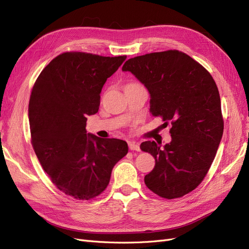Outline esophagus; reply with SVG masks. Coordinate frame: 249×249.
<instances>
[{
	"mask_svg": "<svg viewBox=\"0 0 249 249\" xmlns=\"http://www.w3.org/2000/svg\"><path fill=\"white\" fill-rule=\"evenodd\" d=\"M128 146H129V149L132 150V151H140L141 150L139 143H136L134 142H128Z\"/></svg>",
	"mask_w": 249,
	"mask_h": 249,
	"instance_id": "esophagus-1",
	"label": "esophagus"
}]
</instances>
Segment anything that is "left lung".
<instances>
[{"instance_id": "8db88e82", "label": "left lung", "mask_w": 249, "mask_h": 249, "mask_svg": "<svg viewBox=\"0 0 249 249\" xmlns=\"http://www.w3.org/2000/svg\"><path fill=\"white\" fill-rule=\"evenodd\" d=\"M122 70L148 89L152 116L172 124V142L163 148L154 141L141 145L155 159L145 176L147 187L167 199L189 194L206 177L223 133L220 96L212 75L176 50L131 58Z\"/></svg>"}]
</instances>
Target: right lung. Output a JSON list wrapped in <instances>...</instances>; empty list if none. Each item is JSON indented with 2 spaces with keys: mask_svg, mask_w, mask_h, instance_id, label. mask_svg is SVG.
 I'll list each match as a JSON object with an SVG mask.
<instances>
[{
  "mask_svg": "<svg viewBox=\"0 0 249 249\" xmlns=\"http://www.w3.org/2000/svg\"><path fill=\"white\" fill-rule=\"evenodd\" d=\"M126 55L67 52L39 74L29 102L31 142L55 187L89 200L106 190L115 164L128 153L127 142L87 133V116L99 109L107 79Z\"/></svg>",
  "mask_w": 249,
  "mask_h": 249,
  "instance_id": "add662e5",
  "label": "right lung"
}]
</instances>
